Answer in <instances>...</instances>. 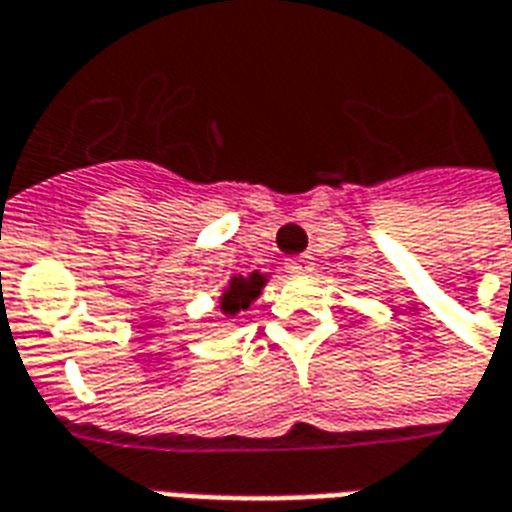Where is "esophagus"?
<instances>
[{
  "mask_svg": "<svg viewBox=\"0 0 512 512\" xmlns=\"http://www.w3.org/2000/svg\"><path fill=\"white\" fill-rule=\"evenodd\" d=\"M287 274L293 276H304L312 271V260L309 257H293V260H287Z\"/></svg>",
  "mask_w": 512,
  "mask_h": 512,
  "instance_id": "34e87169",
  "label": "esophagus"
}]
</instances>
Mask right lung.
Listing matches in <instances>:
<instances>
[{"mask_svg": "<svg viewBox=\"0 0 512 512\" xmlns=\"http://www.w3.org/2000/svg\"><path fill=\"white\" fill-rule=\"evenodd\" d=\"M268 282V274H260V271H252V274H236L230 276L227 287L219 293L217 312L225 314V317H236L238 312H246L249 306L255 304L263 287Z\"/></svg>", "mask_w": 512, "mask_h": 512, "instance_id": "right-lung-1", "label": "right lung"}]
</instances>
